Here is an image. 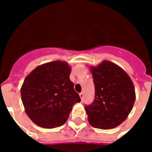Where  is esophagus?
I'll return each mask as SVG.
<instances>
[{"label": "esophagus", "instance_id": "34e87169", "mask_svg": "<svg viewBox=\"0 0 152 152\" xmlns=\"http://www.w3.org/2000/svg\"><path fill=\"white\" fill-rule=\"evenodd\" d=\"M79 97H80L81 100H83V97H84V95H83V92H81V93L79 94Z\"/></svg>", "mask_w": 152, "mask_h": 152}]
</instances>
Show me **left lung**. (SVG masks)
Here are the masks:
<instances>
[{
	"mask_svg": "<svg viewBox=\"0 0 152 152\" xmlns=\"http://www.w3.org/2000/svg\"><path fill=\"white\" fill-rule=\"evenodd\" d=\"M95 86L93 103L85 106L88 120L96 128L113 129L127 118L136 100L135 88L122 68L108 61L90 66Z\"/></svg>",
	"mask_w": 152,
	"mask_h": 152,
	"instance_id": "8db88e82",
	"label": "left lung"
}]
</instances>
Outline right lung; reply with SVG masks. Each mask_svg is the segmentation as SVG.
<instances>
[{"label": "right lung", "mask_w": 152, "mask_h": 152, "mask_svg": "<svg viewBox=\"0 0 152 152\" xmlns=\"http://www.w3.org/2000/svg\"><path fill=\"white\" fill-rule=\"evenodd\" d=\"M71 67L61 61L39 65L25 77L21 97L26 114L44 128H55L67 120L73 106L80 102L69 79Z\"/></svg>", "instance_id": "right-lung-1"}]
</instances>
